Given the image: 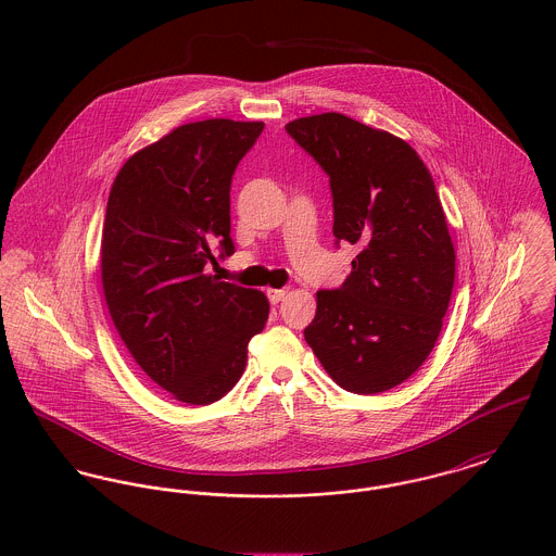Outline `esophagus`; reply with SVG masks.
Listing matches in <instances>:
<instances>
[{"label": "esophagus", "mask_w": 556, "mask_h": 556, "mask_svg": "<svg viewBox=\"0 0 556 556\" xmlns=\"http://www.w3.org/2000/svg\"><path fill=\"white\" fill-rule=\"evenodd\" d=\"M267 298H269V302L276 306V304H280V302L287 298V291H285V289H269V291H267Z\"/></svg>", "instance_id": "esophagus-1"}]
</instances>
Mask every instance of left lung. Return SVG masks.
Masks as SVG:
<instances>
[{
	"label": "left lung",
	"instance_id": "obj_1",
	"mask_svg": "<svg viewBox=\"0 0 556 556\" xmlns=\"http://www.w3.org/2000/svg\"><path fill=\"white\" fill-rule=\"evenodd\" d=\"M285 130L329 177L336 243L357 245L342 287L318 291L306 342L342 390H392L430 355L454 289L456 252L432 175L408 143L342 113Z\"/></svg>",
	"mask_w": 556,
	"mask_h": 556
}]
</instances>
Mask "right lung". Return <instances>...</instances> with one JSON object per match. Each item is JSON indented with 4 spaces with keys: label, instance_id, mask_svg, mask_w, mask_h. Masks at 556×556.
Returning a JSON list of instances; mask_svg holds the SVG:
<instances>
[{
    "label": "right lung",
    "instance_id": "obj_1",
    "mask_svg": "<svg viewBox=\"0 0 556 556\" xmlns=\"http://www.w3.org/2000/svg\"><path fill=\"white\" fill-rule=\"evenodd\" d=\"M263 122L184 124L117 173L102 229V289L143 372L188 404L229 394L248 342L269 317L256 289L220 282L207 265L236 252L231 181Z\"/></svg>",
    "mask_w": 556,
    "mask_h": 556
}]
</instances>
